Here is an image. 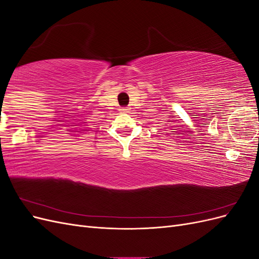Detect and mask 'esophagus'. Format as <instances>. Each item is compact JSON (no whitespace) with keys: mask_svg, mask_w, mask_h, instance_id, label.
Returning <instances> with one entry per match:
<instances>
[{"mask_svg":"<svg viewBox=\"0 0 259 259\" xmlns=\"http://www.w3.org/2000/svg\"><path fill=\"white\" fill-rule=\"evenodd\" d=\"M120 110H121L122 112H127V111L130 110V109H128L127 107H123V108H121V109H120Z\"/></svg>","mask_w":259,"mask_h":259,"instance_id":"34e87169","label":"esophagus"}]
</instances>
